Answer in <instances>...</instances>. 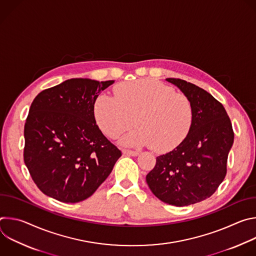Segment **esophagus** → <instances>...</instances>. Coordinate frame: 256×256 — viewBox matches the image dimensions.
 Instances as JSON below:
<instances>
[{"label":"esophagus","instance_id":"1","mask_svg":"<svg viewBox=\"0 0 256 256\" xmlns=\"http://www.w3.org/2000/svg\"><path fill=\"white\" fill-rule=\"evenodd\" d=\"M122 153L128 156H138V151H132V150H128V149H124Z\"/></svg>","mask_w":256,"mask_h":256}]
</instances>
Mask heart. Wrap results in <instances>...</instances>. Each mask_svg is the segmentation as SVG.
I'll list each match as a JSON object with an SVG mask.
<instances>
[{
	"label": "heart",
	"mask_w": 256,
	"mask_h": 256,
	"mask_svg": "<svg viewBox=\"0 0 256 256\" xmlns=\"http://www.w3.org/2000/svg\"><path fill=\"white\" fill-rule=\"evenodd\" d=\"M114 96L99 95L93 110L97 124L109 138H116L134 124L138 128L122 138L130 146L150 144L159 153L169 152L188 134L194 109L190 98L154 80L118 84Z\"/></svg>",
	"instance_id": "heart-1"
}]
</instances>
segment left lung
<instances>
[{
	"label": "left lung",
	"instance_id": "obj_1",
	"mask_svg": "<svg viewBox=\"0 0 256 256\" xmlns=\"http://www.w3.org/2000/svg\"><path fill=\"white\" fill-rule=\"evenodd\" d=\"M166 80L190 98L194 120L184 142L157 157L146 181L159 200L184 206L208 198L222 184L234 132L226 109L208 92L181 79Z\"/></svg>",
	"mask_w": 256,
	"mask_h": 256
}]
</instances>
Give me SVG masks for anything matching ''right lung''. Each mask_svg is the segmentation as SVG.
Returning <instances> with one entry per match:
<instances>
[{"mask_svg": "<svg viewBox=\"0 0 256 256\" xmlns=\"http://www.w3.org/2000/svg\"><path fill=\"white\" fill-rule=\"evenodd\" d=\"M114 82L70 79L34 98L24 126L23 157L44 194L82 202L112 171L122 152L99 130L93 106Z\"/></svg>", "mask_w": 256, "mask_h": 256, "instance_id": "1", "label": "right lung"}]
</instances>
